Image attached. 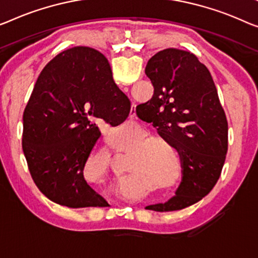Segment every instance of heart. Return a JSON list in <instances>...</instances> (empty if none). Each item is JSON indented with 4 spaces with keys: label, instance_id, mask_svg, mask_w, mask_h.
<instances>
[{
    "label": "heart",
    "instance_id": "obj_1",
    "mask_svg": "<svg viewBox=\"0 0 258 258\" xmlns=\"http://www.w3.org/2000/svg\"><path fill=\"white\" fill-rule=\"evenodd\" d=\"M146 131H139L128 137H120L112 140V146L118 151L132 152L128 159L127 172H132L124 183L136 182L148 176L155 182H164L166 186H177L178 183L170 182L174 163L166 148L168 144L159 138H149ZM90 162L97 164L102 175L110 174L112 168V154L107 148H102L90 155ZM175 180V178L173 179Z\"/></svg>",
    "mask_w": 258,
    "mask_h": 258
}]
</instances>
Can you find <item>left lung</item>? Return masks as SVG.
Masks as SVG:
<instances>
[{
  "instance_id": "left-lung-1",
  "label": "left lung",
  "mask_w": 258,
  "mask_h": 258,
  "mask_svg": "<svg viewBox=\"0 0 258 258\" xmlns=\"http://www.w3.org/2000/svg\"><path fill=\"white\" fill-rule=\"evenodd\" d=\"M145 73L154 94L137 106L138 117L153 122L177 149L183 167L175 197L146 209H185L209 195L220 177L228 151L227 119L210 71L192 53L163 49L148 60Z\"/></svg>"
}]
</instances>
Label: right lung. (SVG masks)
<instances>
[{
    "label": "right lung",
    "mask_w": 258,
    "mask_h": 258,
    "mask_svg": "<svg viewBox=\"0 0 258 258\" xmlns=\"http://www.w3.org/2000/svg\"><path fill=\"white\" fill-rule=\"evenodd\" d=\"M127 103L97 49L69 48L44 67L23 113L22 147L31 177L49 201L71 209L109 205L88 185L83 169L101 137L96 122L126 119Z\"/></svg>",
    "instance_id": "add662e5"
}]
</instances>
